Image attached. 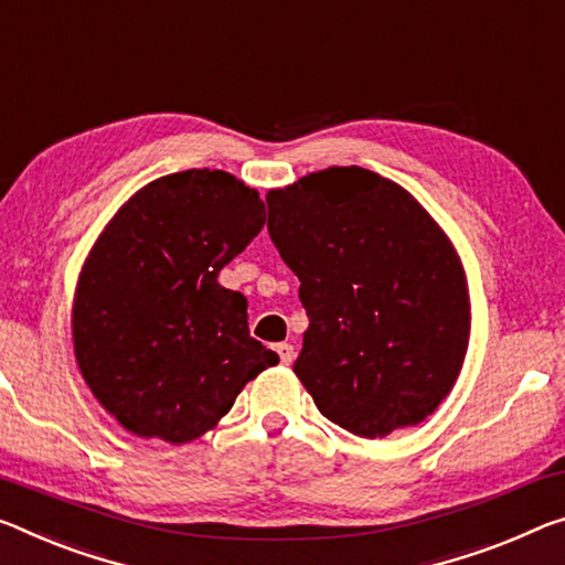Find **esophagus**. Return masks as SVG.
<instances>
[{"label": "esophagus", "instance_id": "esophagus-1", "mask_svg": "<svg viewBox=\"0 0 565 565\" xmlns=\"http://www.w3.org/2000/svg\"><path fill=\"white\" fill-rule=\"evenodd\" d=\"M276 352L281 356V364H291L294 362V347L291 344H276Z\"/></svg>", "mask_w": 565, "mask_h": 565}]
</instances>
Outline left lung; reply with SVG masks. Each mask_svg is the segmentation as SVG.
Listing matches in <instances>:
<instances>
[{
    "label": "left lung",
    "instance_id": "1",
    "mask_svg": "<svg viewBox=\"0 0 565 565\" xmlns=\"http://www.w3.org/2000/svg\"><path fill=\"white\" fill-rule=\"evenodd\" d=\"M266 205L309 317L294 374L321 415L370 440L423 423L455 387L470 339L468 281L445 231L360 166L303 175Z\"/></svg>",
    "mask_w": 565,
    "mask_h": 565
}]
</instances>
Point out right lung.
<instances>
[{
	"mask_svg": "<svg viewBox=\"0 0 565 565\" xmlns=\"http://www.w3.org/2000/svg\"><path fill=\"white\" fill-rule=\"evenodd\" d=\"M264 221L254 188L191 168L142 185L95 241L73 303L75 360L128 433L191 443L279 364L248 334L244 294L218 284Z\"/></svg>",
	"mask_w": 565,
	"mask_h": 565,
	"instance_id": "obj_1",
	"label": "right lung"
}]
</instances>
